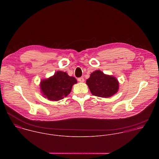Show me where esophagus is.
Wrapping results in <instances>:
<instances>
[{"instance_id":"esophagus-1","label":"esophagus","mask_w":159,"mask_h":159,"mask_svg":"<svg viewBox=\"0 0 159 159\" xmlns=\"http://www.w3.org/2000/svg\"><path fill=\"white\" fill-rule=\"evenodd\" d=\"M78 81H80V82L83 83V82L84 81V79L83 77H80V78H78Z\"/></svg>"}]
</instances>
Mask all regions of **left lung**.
Here are the masks:
<instances>
[{
	"label": "left lung",
	"instance_id": "8db88e82",
	"mask_svg": "<svg viewBox=\"0 0 159 159\" xmlns=\"http://www.w3.org/2000/svg\"><path fill=\"white\" fill-rule=\"evenodd\" d=\"M91 93L93 95L108 98L118 91L119 82L112 76L104 74L100 70L92 72L86 80Z\"/></svg>",
	"mask_w": 159,
	"mask_h": 159
}]
</instances>
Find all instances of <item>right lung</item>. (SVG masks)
Returning a JSON list of instances; mask_svg holds the SVG:
<instances>
[{
    "label": "right lung",
    "mask_w": 159,
    "mask_h": 159,
    "mask_svg": "<svg viewBox=\"0 0 159 159\" xmlns=\"http://www.w3.org/2000/svg\"><path fill=\"white\" fill-rule=\"evenodd\" d=\"M77 80L68 76L66 72L58 71L51 77L43 80L40 83L41 92L48 100L57 101L67 97Z\"/></svg>",
    "instance_id": "obj_1"
}]
</instances>
